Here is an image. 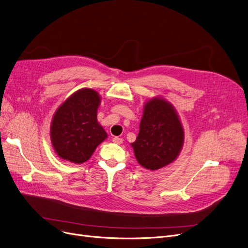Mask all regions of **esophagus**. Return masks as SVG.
<instances>
[{
    "label": "esophagus",
    "instance_id": "obj_1",
    "mask_svg": "<svg viewBox=\"0 0 248 248\" xmlns=\"http://www.w3.org/2000/svg\"><path fill=\"white\" fill-rule=\"evenodd\" d=\"M112 141L114 142V144H117V145H121V144H123V141H124V140H123L122 138H119V137H114V138H113V140H112Z\"/></svg>",
    "mask_w": 248,
    "mask_h": 248
}]
</instances>
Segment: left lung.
I'll return each mask as SVG.
<instances>
[{
	"instance_id": "left-lung-1",
	"label": "left lung",
	"mask_w": 248,
	"mask_h": 248,
	"mask_svg": "<svg viewBox=\"0 0 248 248\" xmlns=\"http://www.w3.org/2000/svg\"><path fill=\"white\" fill-rule=\"evenodd\" d=\"M184 128L173 104L161 96L144 106L140 132L131 146L138 163L155 171L175 162L184 145Z\"/></svg>"
}]
</instances>
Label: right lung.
Listing matches in <instances>:
<instances>
[{
  "mask_svg": "<svg viewBox=\"0 0 248 248\" xmlns=\"http://www.w3.org/2000/svg\"><path fill=\"white\" fill-rule=\"evenodd\" d=\"M100 101L97 91L81 88L57 108L51 122L50 139L60 159L82 164L108 138L107 132L97 122Z\"/></svg>",
  "mask_w": 248,
  "mask_h": 248,
  "instance_id": "obj_1",
  "label": "right lung"
}]
</instances>
